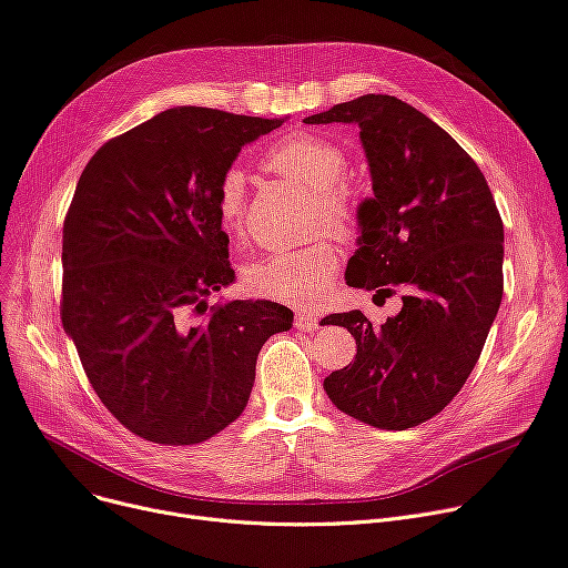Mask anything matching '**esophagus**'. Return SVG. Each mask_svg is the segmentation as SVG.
Wrapping results in <instances>:
<instances>
[{
	"instance_id": "34e87169",
	"label": "esophagus",
	"mask_w": 568,
	"mask_h": 568,
	"mask_svg": "<svg viewBox=\"0 0 568 568\" xmlns=\"http://www.w3.org/2000/svg\"><path fill=\"white\" fill-rule=\"evenodd\" d=\"M296 326L304 331H317L320 328V315L315 311H301L296 313Z\"/></svg>"
}]
</instances>
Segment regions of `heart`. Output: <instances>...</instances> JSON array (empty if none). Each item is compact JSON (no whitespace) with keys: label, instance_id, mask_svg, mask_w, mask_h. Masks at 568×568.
<instances>
[{"label":"heart","instance_id":"obj_1","mask_svg":"<svg viewBox=\"0 0 568 568\" xmlns=\"http://www.w3.org/2000/svg\"><path fill=\"white\" fill-rule=\"evenodd\" d=\"M264 166L317 192L320 223L328 221L345 235L354 233L356 201L345 182L349 158L335 141L313 132L287 136L270 148ZM214 207L225 231H240L246 210V173L240 166L221 173ZM337 264V246L324 235L301 248L278 251L253 262L244 272V283L248 292L276 304H315L328 292Z\"/></svg>","mask_w":568,"mask_h":568}]
</instances>
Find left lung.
<instances>
[{"mask_svg":"<svg viewBox=\"0 0 568 568\" xmlns=\"http://www.w3.org/2000/svg\"><path fill=\"white\" fill-rule=\"evenodd\" d=\"M306 123L358 125L369 164L374 196L358 205L347 283L408 290L382 326L361 311L324 317L356 339L354 363L331 372L324 390L352 418L402 432L455 399L481 354L503 301V219L466 150L395 95H361Z\"/></svg>","mask_w":568,"mask_h":568,"instance_id":"obj_1","label":"left lung"}]
</instances>
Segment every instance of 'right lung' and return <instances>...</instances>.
<instances>
[{"label": "right lung", "mask_w": 568, "mask_h": 568, "mask_svg": "<svg viewBox=\"0 0 568 568\" xmlns=\"http://www.w3.org/2000/svg\"><path fill=\"white\" fill-rule=\"evenodd\" d=\"M283 119L166 109L89 160L63 221L61 322L106 410L132 434L196 445L246 408L255 361L292 311L207 296L235 281L214 207L242 145Z\"/></svg>", "instance_id": "1"}]
</instances>
